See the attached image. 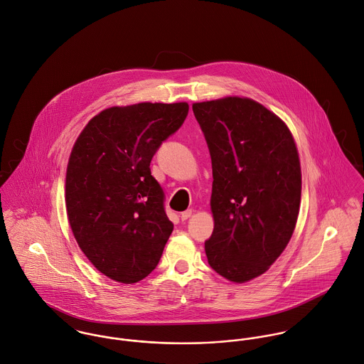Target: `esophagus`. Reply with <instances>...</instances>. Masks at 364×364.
<instances>
[{
    "instance_id": "1",
    "label": "esophagus",
    "mask_w": 364,
    "mask_h": 364,
    "mask_svg": "<svg viewBox=\"0 0 364 364\" xmlns=\"http://www.w3.org/2000/svg\"><path fill=\"white\" fill-rule=\"evenodd\" d=\"M191 217H192V210H186V211L181 213V220H182V221H185V220H188V218H191Z\"/></svg>"
}]
</instances>
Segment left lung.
<instances>
[{
	"label": "left lung",
	"instance_id": "1",
	"mask_svg": "<svg viewBox=\"0 0 364 364\" xmlns=\"http://www.w3.org/2000/svg\"><path fill=\"white\" fill-rule=\"evenodd\" d=\"M213 168L208 264L232 283L263 274L299 218L301 166L294 137L272 110L245 97L195 102Z\"/></svg>",
	"mask_w": 364,
	"mask_h": 364
}]
</instances>
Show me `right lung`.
I'll return each mask as SVG.
<instances>
[{
	"label": "right lung",
	"instance_id": "obj_1",
	"mask_svg": "<svg viewBox=\"0 0 364 364\" xmlns=\"http://www.w3.org/2000/svg\"><path fill=\"white\" fill-rule=\"evenodd\" d=\"M188 110L186 102L112 106L87 123L73 146L67 218L84 255L114 282L147 277L173 230L150 162Z\"/></svg>",
	"mask_w": 364,
	"mask_h": 364
}]
</instances>
